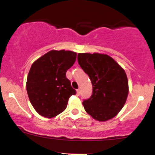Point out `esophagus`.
Wrapping results in <instances>:
<instances>
[{"label": "esophagus", "instance_id": "1", "mask_svg": "<svg viewBox=\"0 0 155 155\" xmlns=\"http://www.w3.org/2000/svg\"><path fill=\"white\" fill-rule=\"evenodd\" d=\"M76 94H77L78 96H79V94H80V90L79 89L76 90Z\"/></svg>", "mask_w": 155, "mask_h": 155}]
</instances>
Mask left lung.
Segmentation results:
<instances>
[{"label":"left lung","mask_w":155,"mask_h":155,"mask_svg":"<svg viewBox=\"0 0 155 155\" xmlns=\"http://www.w3.org/2000/svg\"><path fill=\"white\" fill-rule=\"evenodd\" d=\"M77 59L93 85L91 97L82 103L85 111L98 121L116 116L124 106L129 93L124 70L107 54L79 53Z\"/></svg>","instance_id":"obj_1"}]
</instances>
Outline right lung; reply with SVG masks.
<instances>
[{
  "label": "right lung",
  "instance_id": "1",
  "mask_svg": "<svg viewBox=\"0 0 155 155\" xmlns=\"http://www.w3.org/2000/svg\"><path fill=\"white\" fill-rule=\"evenodd\" d=\"M76 59V52L51 50L32 64L26 90L30 102L40 115L56 117L67 107L70 97L76 94L66 78V72Z\"/></svg>",
  "mask_w": 155,
  "mask_h": 155
}]
</instances>
